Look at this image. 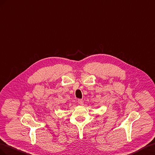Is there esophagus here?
Listing matches in <instances>:
<instances>
[{
  "label": "esophagus",
  "mask_w": 155,
  "mask_h": 155,
  "mask_svg": "<svg viewBox=\"0 0 155 155\" xmlns=\"http://www.w3.org/2000/svg\"><path fill=\"white\" fill-rule=\"evenodd\" d=\"M78 103L79 104H81L82 105L84 103V101L82 99H78Z\"/></svg>",
  "instance_id": "1"
}]
</instances>
